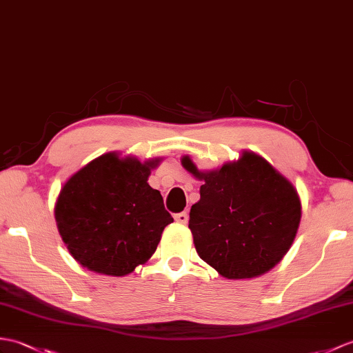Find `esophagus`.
I'll use <instances>...</instances> for the list:
<instances>
[{
	"instance_id": "1",
	"label": "esophagus",
	"mask_w": 353,
	"mask_h": 353,
	"mask_svg": "<svg viewBox=\"0 0 353 353\" xmlns=\"http://www.w3.org/2000/svg\"><path fill=\"white\" fill-rule=\"evenodd\" d=\"M174 219H176V223H179V224H186L188 223V214H186V212H180V214L174 215Z\"/></svg>"
}]
</instances>
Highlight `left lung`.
<instances>
[{
	"instance_id": "8db88e82",
	"label": "left lung",
	"mask_w": 353,
	"mask_h": 353,
	"mask_svg": "<svg viewBox=\"0 0 353 353\" xmlns=\"http://www.w3.org/2000/svg\"><path fill=\"white\" fill-rule=\"evenodd\" d=\"M182 163L204 180L190 212L200 259L234 280L274 268L292 247L301 221L299 196L289 180L250 152L212 173H201L188 157Z\"/></svg>"
}]
</instances>
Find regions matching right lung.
Masks as SVG:
<instances>
[{
	"mask_svg": "<svg viewBox=\"0 0 353 353\" xmlns=\"http://www.w3.org/2000/svg\"><path fill=\"white\" fill-rule=\"evenodd\" d=\"M157 163L108 153L65 182L55 221L78 263L123 276L152 257L163 228L173 223L161 192L147 183Z\"/></svg>",
	"mask_w": 353,
	"mask_h": 353,
	"instance_id": "add662e5",
	"label": "right lung"
}]
</instances>
